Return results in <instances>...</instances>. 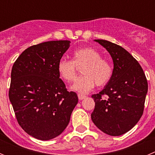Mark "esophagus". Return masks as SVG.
<instances>
[{"instance_id": "34e87169", "label": "esophagus", "mask_w": 155, "mask_h": 155, "mask_svg": "<svg viewBox=\"0 0 155 155\" xmlns=\"http://www.w3.org/2000/svg\"><path fill=\"white\" fill-rule=\"evenodd\" d=\"M78 96L79 100H83L84 98H86V95H84V94H78Z\"/></svg>"}]
</instances>
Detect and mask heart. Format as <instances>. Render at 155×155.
Returning <instances> with one entry per match:
<instances>
[{"instance_id":"obj_1","label":"heart","mask_w":155,"mask_h":155,"mask_svg":"<svg viewBox=\"0 0 155 155\" xmlns=\"http://www.w3.org/2000/svg\"><path fill=\"white\" fill-rule=\"evenodd\" d=\"M83 76L75 81L71 89L79 93H87L95 84L104 86L113 78V66L109 60L102 58V54L93 47H84L74 51L73 60L63 59L57 64V71L67 82L75 79L78 68H82Z\"/></svg>"}]
</instances>
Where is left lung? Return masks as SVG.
Here are the masks:
<instances>
[{
	"mask_svg": "<svg viewBox=\"0 0 155 155\" xmlns=\"http://www.w3.org/2000/svg\"><path fill=\"white\" fill-rule=\"evenodd\" d=\"M113 58L114 68L110 81L91 98L95 102L91 120L100 130L110 136L128 132L142 116L147 92V81L136 59L113 42L96 39ZM104 95L107 96L102 98Z\"/></svg>",
	"mask_w": 155,
	"mask_h": 155,
	"instance_id": "8db88e82",
	"label": "left lung"
}]
</instances>
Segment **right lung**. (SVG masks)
<instances>
[{"instance_id":"right-lung-1","label":"right lung","mask_w":155,"mask_h":155,"mask_svg":"<svg viewBox=\"0 0 155 155\" xmlns=\"http://www.w3.org/2000/svg\"><path fill=\"white\" fill-rule=\"evenodd\" d=\"M69 40L48 41L27 48L14 63L9 99L20 127L28 135L48 140L68 127L78 102L60 78L57 64Z\"/></svg>"}]
</instances>
